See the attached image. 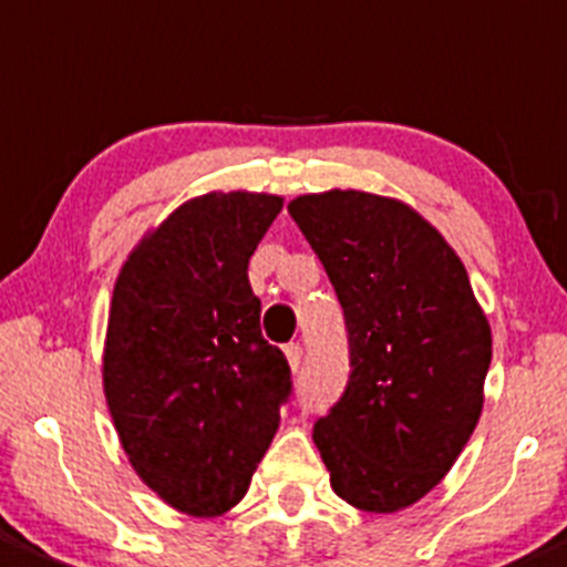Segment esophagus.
<instances>
[{
  "instance_id": "esophagus-1",
  "label": "esophagus",
  "mask_w": 567,
  "mask_h": 567,
  "mask_svg": "<svg viewBox=\"0 0 567 567\" xmlns=\"http://www.w3.org/2000/svg\"><path fill=\"white\" fill-rule=\"evenodd\" d=\"M301 355H305V352H301V343H288V347H285V358H288L293 372H299L301 369Z\"/></svg>"
}]
</instances>
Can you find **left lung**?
Wrapping results in <instances>:
<instances>
[{"label": "left lung", "mask_w": 567, "mask_h": 567, "mask_svg": "<svg viewBox=\"0 0 567 567\" xmlns=\"http://www.w3.org/2000/svg\"><path fill=\"white\" fill-rule=\"evenodd\" d=\"M288 212L341 301L352 367L313 442L338 498L391 515L425 498L473 436L489 321L458 254L403 200L327 189Z\"/></svg>", "instance_id": "8db88e82"}]
</instances>
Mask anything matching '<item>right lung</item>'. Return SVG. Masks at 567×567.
I'll return each instance as SVG.
<instances>
[{"label": "right lung", "mask_w": 567, "mask_h": 567, "mask_svg": "<svg viewBox=\"0 0 567 567\" xmlns=\"http://www.w3.org/2000/svg\"><path fill=\"white\" fill-rule=\"evenodd\" d=\"M279 212V195H198L147 231L116 277L105 403L131 467L184 515L240 504L290 396V367L262 338L248 285Z\"/></svg>", "instance_id": "1"}]
</instances>
